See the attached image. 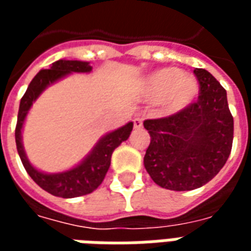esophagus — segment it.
Listing matches in <instances>:
<instances>
[{
    "instance_id": "1",
    "label": "esophagus",
    "mask_w": 251,
    "mask_h": 251,
    "mask_svg": "<svg viewBox=\"0 0 251 251\" xmlns=\"http://www.w3.org/2000/svg\"><path fill=\"white\" fill-rule=\"evenodd\" d=\"M133 124H134V129H141L142 127V118H134L133 120Z\"/></svg>"
}]
</instances>
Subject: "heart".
I'll return each mask as SVG.
<instances>
[{"instance_id":"obj_1","label":"heart","mask_w":251,"mask_h":251,"mask_svg":"<svg viewBox=\"0 0 251 251\" xmlns=\"http://www.w3.org/2000/svg\"><path fill=\"white\" fill-rule=\"evenodd\" d=\"M199 93L196 77L181 74L179 68L165 67L154 71L145 82V97L161 102L167 114H176L194 102Z\"/></svg>"}]
</instances>
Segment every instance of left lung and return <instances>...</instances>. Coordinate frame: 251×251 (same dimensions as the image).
Segmentation results:
<instances>
[{
  "mask_svg": "<svg viewBox=\"0 0 251 251\" xmlns=\"http://www.w3.org/2000/svg\"><path fill=\"white\" fill-rule=\"evenodd\" d=\"M194 74L199 98L174 115L144 121L151 136L144 165L152 180L171 191H191L207 184L230 156L234 120L221 83L203 68Z\"/></svg>",
  "mask_w": 251,
  "mask_h": 251,
  "instance_id": "obj_1",
  "label": "left lung"
}]
</instances>
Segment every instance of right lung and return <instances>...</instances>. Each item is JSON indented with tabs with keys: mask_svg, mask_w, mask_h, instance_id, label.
I'll return each mask as SVG.
<instances>
[{
	"mask_svg": "<svg viewBox=\"0 0 251 251\" xmlns=\"http://www.w3.org/2000/svg\"><path fill=\"white\" fill-rule=\"evenodd\" d=\"M91 70L93 67L90 66L88 62L60 59L57 62L52 63L51 68L39 71V74L29 83L24 97L20 102L17 125H16L14 134H16V145H17V152L21 158V163L36 184L53 196H59L64 199L91 194L102 184L104 176L110 168L111 154L115 148L120 147L121 142L126 141L129 138L133 130V122H127L120 129L110 131L103 137H100L99 141L95 144V147L91 149V152L88 153L80 163L75 165L74 168L64 171V172H59V174L41 172L29 163V160L25 154L21 133H23L25 118L32 104L48 86L66 77L70 74L91 72Z\"/></svg>",
	"mask_w": 251,
	"mask_h": 251,
	"instance_id": "1",
	"label": "right lung"
}]
</instances>
